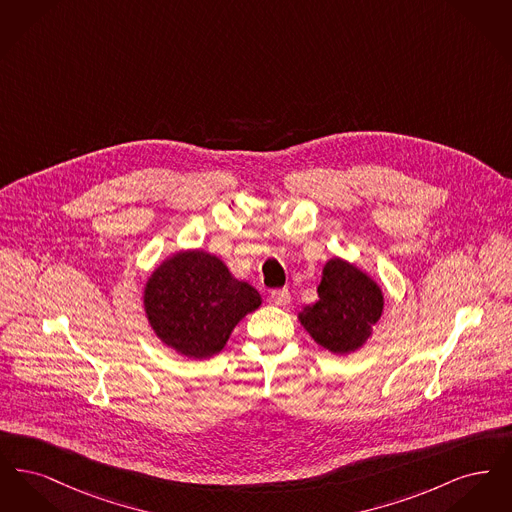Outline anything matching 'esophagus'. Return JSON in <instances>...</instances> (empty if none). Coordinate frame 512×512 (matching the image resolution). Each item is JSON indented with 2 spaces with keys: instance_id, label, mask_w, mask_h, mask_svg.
Returning <instances> with one entry per match:
<instances>
[{
  "instance_id": "1",
  "label": "esophagus",
  "mask_w": 512,
  "mask_h": 512,
  "mask_svg": "<svg viewBox=\"0 0 512 512\" xmlns=\"http://www.w3.org/2000/svg\"><path fill=\"white\" fill-rule=\"evenodd\" d=\"M270 299H272L276 305L286 307V305L290 303L292 295H290V292H288L286 288H278V290H272V292H270Z\"/></svg>"
}]
</instances>
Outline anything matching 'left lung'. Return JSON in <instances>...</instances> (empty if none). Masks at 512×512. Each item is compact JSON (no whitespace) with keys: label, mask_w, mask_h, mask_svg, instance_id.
<instances>
[{"label":"left lung","mask_w":512,"mask_h":512,"mask_svg":"<svg viewBox=\"0 0 512 512\" xmlns=\"http://www.w3.org/2000/svg\"><path fill=\"white\" fill-rule=\"evenodd\" d=\"M382 307L384 297L376 282L359 268L332 259L322 270L317 303L305 307L299 320L318 345L347 355L370 338Z\"/></svg>","instance_id":"left-lung-1"}]
</instances>
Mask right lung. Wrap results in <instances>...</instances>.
Wrapping results in <instances>:
<instances>
[{"mask_svg":"<svg viewBox=\"0 0 512 512\" xmlns=\"http://www.w3.org/2000/svg\"><path fill=\"white\" fill-rule=\"evenodd\" d=\"M144 305L161 340L186 357L203 359L219 353L234 326L261 305V295L232 278L215 255L188 251L151 274Z\"/></svg>","mask_w":512,"mask_h":512,"instance_id":"add662e5","label":"right lung"}]
</instances>
